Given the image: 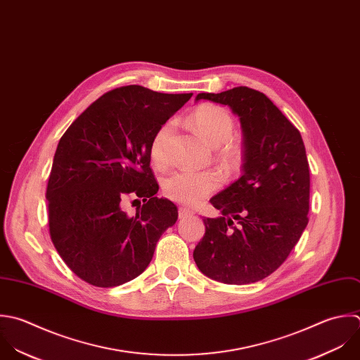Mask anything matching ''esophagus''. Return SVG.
<instances>
[{
	"mask_svg": "<svg viewBox=\"0 0 360 360\" xmlns=\"http://www.w3.org/2000/svg\"><path fill=\"white\" fill-rule=\"evenodd\" d=\"M178 214H179V219H186V217H189V216H193V212L189 210L188 207H179Z\"/></svg>",
	"mask_w": 360,
	"mask_h": 360,
	"instance_id": "1",
	"label": "esophagus"
}]
</instances>
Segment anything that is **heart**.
<instances>
[{"mask_svg": "<svg viewBox=\"0 0 360 360\" xmlns=\"http://www.w3.org/2000/svg\"><path fill=\"white\" fill-rule=\"evenodd\" d=\"M193 130L210 146L219 147L224 144L219 151V158L227 165L234 167L240 160L238 148L227 143L234 133V122L231 116L221 108L205 105L196 109L191 117ZM172 131V124H162L153 137L150 146V154L153 162L162 168L168 162L167 141ZM221 185V175L217 171H176L165 178L162 191L167 198L176 203L186 206H195L205 198L213 193Z\"/></svg>", "mask_w": 360, "mask_h": 360, "instance_id": "1", "label": "heart"}]
</instances>
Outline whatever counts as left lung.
<instances>
[{"instance_id":"left-lung-1","label":"left lung","mask_w":360,"mask_h":360,"mask_svg":"<svg viewBox=\"0 0 360 360\" xmlns=\"http://www.w3.org/2000/svg\"><path fill=\"white\" fill-rule=\"evenodd\" d=\"M226 105L243 131V175L210 199L220 212L205 217L193 251L199 271L227 285H248L275 272L309 223L310 169L300 131L262 92L237 86L198 94Z\"/></svg>"}]
</instances>
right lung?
<instances>
[{
  "label": "right lung",
  "instance_id": "add662e5",
  "mask_svg": "<svg viewBox=\"0 0 360 360\" xmlns=\"http://www.w3.org/2000/svg\"><path fill=\"white\" fill-rule=\"evenodd\" d=\"M191 96L120 86L88 106L60 139L46 191L49 230L58 255L86 283L113 288L137 278L176 223V206L155 196L150 146ZM130 194L145 202L131 218L121 209Z\"/></svg>",
  "mask_w": 360,
  "mask_h": 360
}]
</instances>
